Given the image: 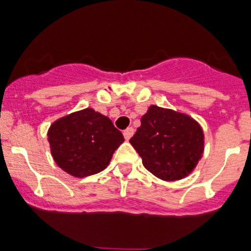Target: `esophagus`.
<instances>
[{
  "label": "esophagus",
  "mask_w": 251,
  "mask_h": 251,
  "mask_svg": "<svg viewBox=\"0 0 251 251\" xmlns=\"http://www.w3.org/2000/svg\"><path fill=\"white\" fill-rule=\"evenodd\" d=\"M132 135H134V129L132 127H127L126 130H124V136H125L126 140H129Z\"/></svg>",
  "instance_id": "1"
}]
</instances>
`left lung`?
I'll return each mask as SVG.
<instances>
[{
    "instance_id": "8db88e82",
    "label": "left lung",
    "mask_w": 251,
    "mask_h": 251,
    "mask_svg": "<svg viewBox=\"0 0 251 251\" xmlns=\"http://www.w3.org/2000/svg\"><path fill=\"white\" fill-rule=\"evenodd\" d=\"M130 143L149 172L180 180L190 174L203 154V130L197 121L172 109L151 106Z\"/></svg>"
}]
</instances>
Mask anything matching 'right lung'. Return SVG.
I'll return each instance as SVG.
<instances>
[{
  "instance_id": "1",
  "label": "right lung",
  "mask_w": 251,
  "mask_h": 251,
  "mask_svg": "<svg viewBox=\"0 0 251 251\" xmlns=\"http://www.w3.org/2000/svg\"><path fill=\"white\" fill-rule=\"evenodd\" d=\"M48 142L53 159L64 171L85 177L108 166L124 136L108 117L86 108L53 122Z\"/></svg>"
}]
</instances>
